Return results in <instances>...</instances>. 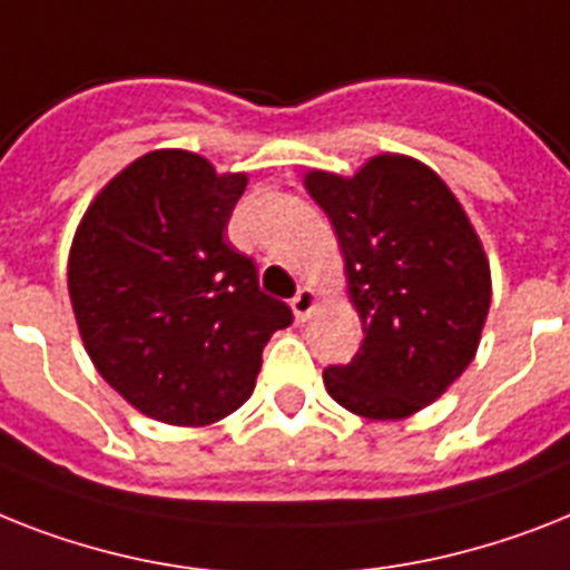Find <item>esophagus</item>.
<instances>
[{"label": "esophagus", "instance_id": "obj_1", "mask_svg": "<svg viewBox=\"0 0 570 570\" xmlns=\"http://www.w3.org/2000/svg\"><path fill=\"white\" fill-rule=\"evenodd\" d=\"M318 293L313 289V286H301L298 293H295L293 298V313H295V322H307L313 313H316L318 307Z\"/></svg>", "mask_w": 570, "mask_h": 570}]
</instances>
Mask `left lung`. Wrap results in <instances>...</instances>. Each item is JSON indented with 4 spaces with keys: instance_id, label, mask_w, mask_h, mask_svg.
<instances>
[{
    "instance_id": "obj_1",
    "label": "left lung",
    "mask_w": 570,
    "mask_h": 570,
    "mask_svg": "<svg viewBox=\"0 0 570 570\" xmlns=\"http://www.w3.org/2000/svg\"><path fill=\"white\" fill-rule=\"evenodd\" d=\"M304 187L340 237L345 295L363 322L354 360L325 368L327 392L363 419H410L480 348L492 269L478 230L445 180L397 151L354 175L309 169Z\"/></svg>"
}]
</instances>
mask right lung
Here are the masks:
<instances>
[{
  "instance_id": "1",
  "label": "right lung",
  "mask_w": 570,
  "mask_h": 570,
  "mask_svg": "<svg viewBox=\"0 0 570 570\" xmlns=\"http://www.w3.org/2000/svg\"><path fill=\"white\" fill-rule=\"evenodd\" d=\"M245 173L155 149L96 193L69 245L67 286L96 372L137 413L207 428L252 397L263 345L293 322L225 239Z\"/></svg>"
}]
</instances>
